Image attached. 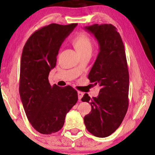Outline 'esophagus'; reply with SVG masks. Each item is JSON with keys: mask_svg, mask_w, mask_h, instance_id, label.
<instances>
[{"mask_svg": "<svg viewBox=\"0 0 155 155\" xmlns=\"http://www.w3.org/2000/svg\"><path fill=\"white\" fill-rule=\"evenodd\" d=\"M78 99H79V100H81L82 97H83L84 95V93L82 92H78Z\"/></svg>", "mask_w": 155, "mask_h": 155, "instance_id": "1", "label": "esophagus"}]
</instances>
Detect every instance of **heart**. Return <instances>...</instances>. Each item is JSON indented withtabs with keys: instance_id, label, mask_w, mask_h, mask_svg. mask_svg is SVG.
I'll use <instances>...</instances> for the list:
<instances>
[{
	"instance_id": "heart-1",
	"label": "heart",
	"mask_w": 155,
	"mask_h": 155,
	"mask_svg": "<svg viewBox=\"0 0 155 155\" xmlns=\"http://www.w3.org/2000/svg\"><path fill=\"white\" fill-rule=\"evenodd\" d=\"M73 45L80 55L92 52V44L90 38L85 33H79L74 38Z\"/></svg>"
}]
</instances>
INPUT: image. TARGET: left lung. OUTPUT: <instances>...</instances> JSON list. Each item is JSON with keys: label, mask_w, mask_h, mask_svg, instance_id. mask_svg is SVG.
<instances>
[{"label": "left lung", "mask_w": 155, "mask_h": 155, "mask_svg": "<svg viewBox=\"0 0 155 155\" xmlns=\"http://www.w3.org/2000/svg\"><path fill=\"white\" fill-rule=\"evenodd\" d=\"M84 29L98 41L99 52L88 78L101 89L97 97L84 94L81 100L90 103L91 112L84 118L87 130L94 136L106 137L115 132L128 107L129 74L124 45L111 24H94Z\"/></svg>", "instance_id": "obj_1"}]
</instances>
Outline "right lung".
I'll return each instance as SVG.
<instances>
[{"label": "right lung", "instance_id": "add662e5", "mask_svg": "<svg viewBox=\"0 0 155 155\" xmlns=\"http://www.w3.org/2000/svg\"><path fill=\"white\" fill-rule=\"evenodd\" d=\"M77 23H53L35 31L23 48L20 63V99L29 123L41 134H51L64 125L68 112L78 101V92L71 86H51V70L65 38Z\"/></svg>", "mask_w": 155, "mask_h": 155}]
</instances>
